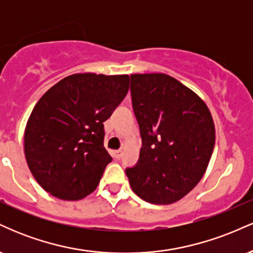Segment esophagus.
<instances>
[{
  "instance_id": "obj_1",
  "label": "esophagus",
  "mask_w": 253,
  "mask_h": 253,
  "mask_svg": "<svg viewBox=\"0 0 253 253\" xmlns=\"http://www.w3.org/2000/svg\"><path fill=\"white\" fill-rule=\"evenodd\" d=\"M114 157L117 159H120L121 157H123V151L121 150H118V151H114Z\"/></svg>"
}]
</instances>
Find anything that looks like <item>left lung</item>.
<instances>
[{
    "mask_svg": "<svg viewBox=\"0 0 253 253\" xmlns=\"http://www.w3.org/2000/svg\"><path fill=\"white\" fill-rule=\"evenodd\" d=\"M130 96L143 146L127 168L130 188L144 201L170 205L202 178L215 144L206 103L165 74L130 75Z\"/></svg>",
    "mask_w": 253,
    "mask_h": 253,
    "instance_id": "8db88e82",
    "label": "left lung"
}]
</instances>
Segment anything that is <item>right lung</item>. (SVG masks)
<instances>
[{"label":"right lung","instance_id":"obj_1","mask_svg":"<svg viewBox=\"0 0 253 253\" xmlns=\"http://www.w3.org/2000/svg\"><path fill=\"white\" fill-rule=\"evenodd\" d=\"M128 88V75L75 74L38 101L25 129V156L43 190L76 201L96 189L112 162L103 146V123Z\"/></svg>","mask_w":253,"mask_h":253}]
</instances>
